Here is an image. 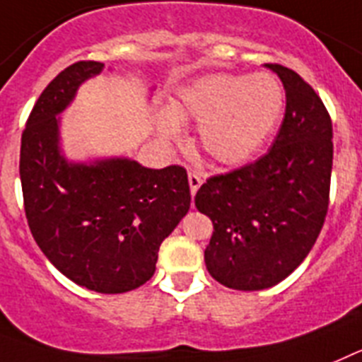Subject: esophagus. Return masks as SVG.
Here are the masks:
<instances>
[{"label":"esophagus","instance_id":"34e87169","mask_svg":"<svg viewBox=\"0 0 362 362\" xmlns=\"http://www.w3.org/2000/svg\"><path fill=\"white\" fill-rule=\"evenodd\" d=\"M187 180H189V189H191V194H197V191H199V187L202 185V177H200L199 173L194 171H189L187 173Z\"/></svg>","mask_w":362,"mask_h":362}]
</instances>
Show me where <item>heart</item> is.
<instances>
[{
	"instance_id": "1",
	"label": "heart",
	"mask_w": 362,
	"mask_h": 362,
	"mask_svg": "<svg viewBox=\"0 0 362 362\" xmlns=\"http://www.w3.org/2000/svg\"><path fill=\"white\" fill-rule=\"evenodd\" d=\"M282 103L284 93L272 74H206L180 87L168 111L156 115V134L162 142H175L180 124L199 122L197 138L204 153L216 163L237 165L262 147Z\"/></svg>"
}]
</instances>
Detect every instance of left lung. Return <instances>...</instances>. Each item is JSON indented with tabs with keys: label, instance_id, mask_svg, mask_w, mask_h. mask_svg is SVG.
<instances>
[{
	"label": "left lung",
	"instance_id": "left-lung-1",
	"mask_svg": "<svg viewBox=\"0 0 362 362\" xmlns=\"http://www.w3.org/2000/svg\"><path fill=\"white\" fill-rule=\"evenodd\" d=\"M286 90V115L272 149L250 165L206 182L194 206L213 222L204 251L209 275L226 288L266 290L298 268L328 211L332 120L297 72L266 64Z\"/></svg>",
	"mask_w": 362,
	"mask_h": 362
}]
</instances>
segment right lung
<instances>
[{
    "mask_svg": "<svg viewBox=\"0 0 362 362\" xmlns=\"http://www.w3.org/2000/svg\"><path fill=\"white\" fill-rule=\"evenodd\" d=\"M103 69L78 62L45 87L21 134L20 177L30 233L50 264L90 291L125 293L155 275L160 244L187 213L191 193L180 165L65 156L59 115Z\"/></svg>",
    "mask_w": 362,
    "mask_h": 362,
    "instance_id": "1",
    "label": "right lung"
}]
</instances>
